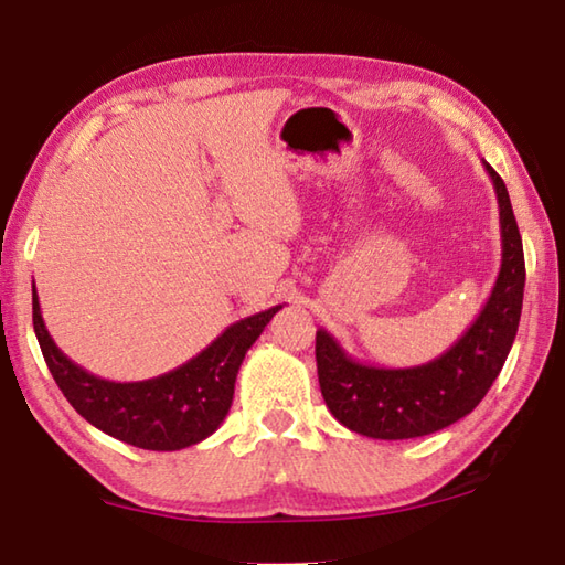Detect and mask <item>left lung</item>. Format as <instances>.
<instances>
[{"mask_svg":"<svg viewBox=\"0 0 565 565\" xmlns=\"http://www.w3.org/2000/svg\"><path fill=\"white\" fill-rule=\"evenodd\" d=\"M483 167L499 199L501 271L481 313L451 349L420 366L384 369L351 359L327 329L317 331L321 396L349 431L384 441L441 431L471 414L501 374L521 321L525 264L509 191L491 164Z\"/></svg>","mask_w":565,"mask_h":565,"instance_id":"left-lung-1","label":"left lung"}]
</instances>
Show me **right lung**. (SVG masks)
I'll return each mask as SVG.
<instances>
[{
	"label": "right lung",
	"mask_w": 565,
	"mask_h": 565,
	"mask_svg": "<svg viewBox=\"0 0 565 565\" xmlns=\"http://www.w3.org/2000/svg\"><path fill=\"white\" fill-rule=\"evenodd\" d=\"M281 309L254 313L228 327L194 359L147 381H107L89 374L56 347L32 289V321L56 386L99 431L147 451H179L212 436L234 401L236 374L252 343Z\"/></svg>",
	"instance_id": "1"
}]
</instances>
